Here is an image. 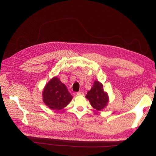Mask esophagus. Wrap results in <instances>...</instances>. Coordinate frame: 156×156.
<instances>
[{"instance_id": "esophagus-1", "label": "esophagus", "mask_w": 156, "mask_h": 156, "mask_svg": "<svg viewBox=\"0 0 156 156\" xmlns=\"http://www.w3.org/2000/svg\"><path fill=\"white\" fill-rule=\"evenodd\" d=\"M76 94L77 95H84V93L83 92H78Z\"/></svg>"}]
</instances>
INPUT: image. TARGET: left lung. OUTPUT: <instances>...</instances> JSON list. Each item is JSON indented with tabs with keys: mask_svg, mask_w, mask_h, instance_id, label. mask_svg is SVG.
<instances>
[{
	"mask_svg": "<svg viewBox=\"0 0 156 156\" xmlns=\"http://www.w3.org/2000/svg\"><path fill=\"white\" fill-rule=\"evenodd\" d=\"M86 98L92 107L97 111H101L108 105L109 96L104 91L103 85L99 81H95L91 90L87 92Z\"/></svg>",
	"mask_w": 156,
	"mask_h": 156,
	"instance_id": "obj_1",
	"label": "left lung"
}]
</instances>
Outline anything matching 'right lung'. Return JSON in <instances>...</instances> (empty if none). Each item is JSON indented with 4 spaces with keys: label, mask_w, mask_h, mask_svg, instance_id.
<instances>
[{
    "label": "right lung",
    "mask_w": 156,
    "mask_h": 156,
    "mask_svg": "<svg viewBox=\"0 0 156 156\" xmlns=\"http://www.w3.org/2000/svg\"><path fill=\"white\" fill-rule=\"evenodd\" d=\"M42 94L44 102L49 108L55 111L65 108L73 99L66 86L57 77L52 78L48 81Z\"/></svg>",
    "instance_id": "add662e5"
}]
</instances>
